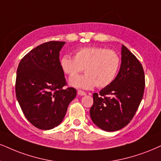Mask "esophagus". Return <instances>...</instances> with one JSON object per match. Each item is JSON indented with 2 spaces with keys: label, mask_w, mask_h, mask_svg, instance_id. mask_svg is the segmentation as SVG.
I'll list each match as a JSON object with an SVG mask.
<instances>
[{
  "label": "esophagus",
  "mask_w": 161,
  "mask_h": 161,
  "mask_svg": "<svg viewBox=\"0 0 161 161\" xmlns=\"http://www.w3.org/2000/svg\"><path fill=\"white\" fill-rule=\"evenodd\" d=\"M77 94L80 95V96H85V95H86V93L83 90H78L77 91Z\"/></svg>",
  "instance_id": "34e87169"
}]
</instances>
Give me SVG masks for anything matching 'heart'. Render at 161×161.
<instances>
[{
	"label": "heart",
	"instance_id": "obj_1",
	"mask_svg": "<svg viewBox=\"0 0 161 161\" xmlns=\"http://www.w3.org/2000/svg\"><path fill=\"white\" fill-rule=\"evenodd\" d=\"M121 65V58L116 51L102 47H85L74 53V58L65 55L60 59L63 72L69 76L70 84L75 87L91 89L96 85L104 88L116 78ZM85 69L86 75L75 76Z\"/></svg>",
	"mask_w": 161,
	"mask_h": 161
}]
</instances>
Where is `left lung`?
<instances>
[{"label": "left lung", "instance_id": "8db88e82", "mask_svg": "<svg viewBox=\"0 0 161 161\" xmlns=\"http://www.w3.org/2000/svg\"><path fill=\"white\" fill-rule=\"evenodd\" d=\"M145 90V74L137 58L125 45L120 70L114 80L99 93H93L90 108L92 122L107 131L126 126L134 118Z\"/></svg>", "mask_w": 161, "mask_h": 161}]
</instances>
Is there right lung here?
Listing matches in <instances>:
<instances>
[{
  "label": "right lung",
  "instance_id": "1",
  "mask_svg": "<svg viewBox=\"0 0 161 161\" xmlns=\"http://www.w3.org/2000/svg\"><path fill=\"white\" fill-rule=\"evenodd\" d=\"M65 42L50 41L28 52L20 61L15 94L27 119L36 128L50 130L59 125L77 91L67 87L59 62Z\"/></svg>",
  "mask_w": 161,
  "mask_h": 161
}]
</instances>
